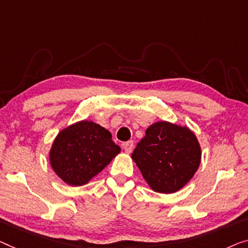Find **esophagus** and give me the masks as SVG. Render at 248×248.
I'll use <instances>...</instances> for the list:
<instances>
[{
    "instance_id": "esophagus-1",
    "label": "esophagus",
    "mask_w": 248,
    "mask_h": 248,
    "mask_svg": "<svg viewBox=\"0 0 248 248\" xmlns=\"http://www.w3.org/2000/svg\"><path fill=\"white\" fill-rule=\"evenodd\" d=\"M124 149L127 154H130L132 149H134V141H128L124 143Z\"/></svg>"
}]
</instances>
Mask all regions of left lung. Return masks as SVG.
I'll return each mask as SVG.
<instances>
[{
	"label": "left lung",
	"instance_id": "1",
	"mask_svg": "<svg viewBox=\"0 0 248 248\" xmlns=\"http://www.w3.org/2000/svg\"><path fill=\"white\" fill-rule=\"evenodd\" d=\"M131 158L151 189L171 194L193 178L201 165L202 149L186 125L158 121L147 129Z\"/></svg>",
	"mask_w": 248,
	"mask_h": 248
}]
</instances>
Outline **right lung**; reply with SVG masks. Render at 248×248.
<instances>
[{
  "instance_id": "add662e5",
  "label": "right lung",
  "mask_w": 248,
  "mask_h": 248,
  "mask_svg": "<svg viewBox=\"0 0 248 248\" xmlns=\"http://www.w3.org/2000/svg\"><path fill=\"white\" fill-rule=\"evenodd\" d=\"M111 134L93 121L82 120L59 132L50 149L54 172L70 186H83L120 153Z\"/></svg>"
}]
</instances>
